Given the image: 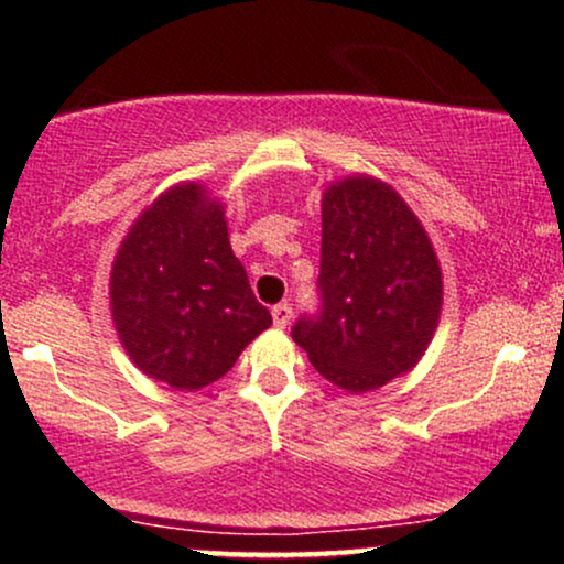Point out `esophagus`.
<instances>
[{
	"label": "esophagus",
	"mask_w": 564,
	"mask_h": 564,
	"mask_svg": "<svg viewBox=\"0 0 564 564\" xmlns=\"http://www.w3.org/2000/svg\"><path fill=\"white\" fill-rule=\"evenodd\" d=\"M289 321H291V307L286 302H281V304H275L273 307V323L278 328H286L289 326Z\"/></svg>",
	"instance_id": "esophagus-1"
}]
</instances>
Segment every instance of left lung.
<instances>
[{"label":"left lung","instance_id":"obj_1","mask_svg":"<svg viewBox=\"0 0 564 564\" xmlns=\"http://www.w3.org/2000/svg\"><path fill=\"white\" fill-rule=\"evenodd\" d=\"M321 315L294 341L339 390L364 394L422 360L443 310V273L424 225L392 185L352 174L321 200Z\"/></svg>","mask_w":564,"mask_h":564}]
</instances>
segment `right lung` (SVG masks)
<instances>
[{"mask_svg": "<svg viewBox=\"0 0 564 564\" xmlns=\"http://www.w3.org/2000/svg\"><path fill=\"white\" fill-rule=\"evenodd\" d=\"M108 294L129 360L172 390L225 377L273 323L232 254L223 200L200 183L174 185L142 209L116 251Z\"/></svg>", "mask_w": 564, "mask_h": 564, "instance_id": "1", "label": "right lung"}]
</instances>
